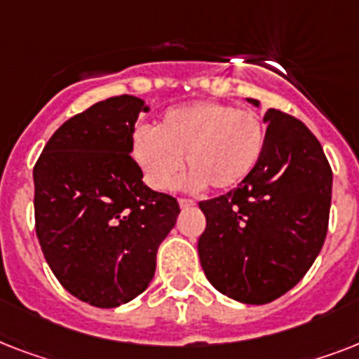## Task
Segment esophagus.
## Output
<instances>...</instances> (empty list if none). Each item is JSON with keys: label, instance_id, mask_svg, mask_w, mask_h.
<instances>
[{"label": "esophagus", "instance_id": "esophagus-1", "mask_svg": "<svg viewBox=\"0 0 359 359\" xmlns=\"http://www.w3.org/2000/svg\"><path fill=\"white\" fill-rule=\"evenodd\" d=\"M179 205H180V208H190L196 205V201H194V199H188V197H180Z\"/></svg>", "mask_w": 359, "mask_h": 359}]
</instances>
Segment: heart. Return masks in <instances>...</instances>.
Returning <instances> with one entry per match:
<instances>
[{
  "label": "heart",
  "instance_id": "b5f03b06",
  "mask_svg": "<svg viewBox=\"0 0 359 359\" xmlns=\"http://www.w3.org/2000/svg\"><path fill=\"white\" fill-rule=\"evenodd\" d=\"M266 145V124L251 109L231 104L194 102L165 111L156 128L134 134L132 152L156 190L179 179L182 158L191 169L190 188L231 190L255 169Z\"/></svg>",
  "mask_w": 359,
  "mask_h": 359
}]
</instances>
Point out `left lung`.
<instances>
[{
	"label": "left lung",
	"instance_id": "obj_1",
	"mask_svg": "<svg viewBox=\"0 0 359 359\" xmlns=\"http://www.w3.org/2000/svg\"><path fill=\"white\" fill-rule=\"evenodd\" d=\"M264 121L266 145L250 177L199 203L207 227L197 242L208 281L255 306L306 276L323 250L332 205V168L317 137L279 109H268Z\"/></svg>",
	"mask_w": 359,
	"mask_h": 359
}]
</instances>
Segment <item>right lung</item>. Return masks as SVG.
Segmentation results:
<instances>
[{
	"label": "right lung",
	"mask_w": 359,
	"mask_h": 359,
	"mask_svg": "<svg viewBox=\"0 0 359 359\" xmlns=\"http://www.w3.org/2000/svg\"><path fill=\"white\" fill-rule=\"evenodd\" d=\"M143 100L106 98L55 130L33 168L35 231L70 294L117 307L149 287L156 251L175 227L173 196L151 190L132 158Z\"/></svg>",
	"instance_id": "obj_1"
}]
</instances>
